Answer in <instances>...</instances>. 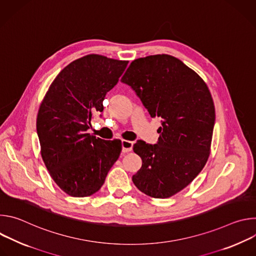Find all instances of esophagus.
Here are the masks:
<instances>
[{
	"mask_svg": "<svg viewBox=\"0 0 256 256\" xmlns=\"http://www.w3.org/2000/svg\"><path fill=\"white\" fill-rule=\"evenodd\" d=\"M122 152L128 153V152H130L132 150L134 142H130V140H122Z\"/></svg>",
	"mask_w": 256,
	"mask_h": 256,
	"instance_id": "obj_1",
	"label": "esophagus"
}]
</instances>
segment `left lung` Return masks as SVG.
Masks as SVG:
<instances>
[{"label": "left lung", "mask_w": 256, "mask_h": 256, "mask_svg": "<svg viewBox=\"0 0 256 256\" xmlns=\"http://www.w3.org/2000/svg\"><path fill=\"white\" fill-rule=\"evenodd\" d=\"M122 82L136 91L151 118L163 120L158 144H134L142 164L132 182L149 196L170 198L186 188L208 159L214 124L210 92L194 70L164 54L132 60Z\"/></svg>", "instance_id": "8db88e82"}]
</instances>
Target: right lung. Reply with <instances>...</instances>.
<instances>
[{
    "label": "right lung",
    "instance_id": "obj_1",
    "mask_svg": "<svg viewBox=\"0 0 256 256\" xmlns=\"http://www.w3.org/2000/svg\"><path fill=\"white\" fill-rule=\"evenodd\" d=\"M128 64L101 54L82 56L60 72L40 103L36 128L42 157L56 186L70 196L98 192L120 155L122 142L104 140L87 130Z\"/></svg>",
    "mask_w": 256,
    "mask_h": 256
}]
</instances>
